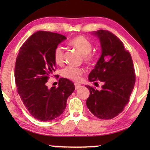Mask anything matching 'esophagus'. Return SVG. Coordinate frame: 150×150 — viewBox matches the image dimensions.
<instances>
[{"label": "esophagus", "mask_w": 150, "mask_h": 150, "mask_svg": "<svg viewBox=\"0 0 150 150\" xmlns=\"http://www.w3.org/2000/svg\"><path fill=\"white\" fill-rule=\"evenodd\" d=\"M74 85H75V88H76V89H79V88L81 87V85H80V84H79V83H74Z\"/></svg>", "instance_id": "esophagus-1"}]
</instances>
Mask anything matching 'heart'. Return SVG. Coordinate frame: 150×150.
<instances>
[{
	"label": "heart",
	"instance_id": "1",
	"mask_svg": "<svg viewBox=\"0 0 150 150\" xmlns=\"http://www.w3.org/2000/svg\"><path fill=\"white\" fill-rule=\"evenodd\" d=\"M69 44L76 49L82 55L84 56V61L88 65H93L95 63L96 57L91 54L93 48L92 44L84 36L79 35L71 39ZM53 58L57 65H62L64 61V50L62 46H58L54 48L53 52ZM83 69L81 67L68 66L63 69L61 71L63 77L71 81H78L81 79V76L83 74Z\"/></svg>",
	"mask_w": 150,
	"mask_h": 150
}]
</instances>
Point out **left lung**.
<instances>
[{
  "label": "left lung",
  "instance_id": "8db88e82",
  "mask_svg": "<svg viewBox=\"0 0 150 150\" xmlns=\"http://www.w3.org/2000/svg\"><path fill=\"white\" fill-rule=\"evenodd\" d=\"M92 33L99 38L102 54L89 74V81H100L103 85L100 91L87 86L90 95L86 104L94 116L110 120L128 103L134 87V68L130 52L117 37L105 30Z\"/></svg>",
  "mask_w": 150,
  "mask_h": 150
}]
</instances>
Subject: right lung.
Masks as SVG:
<instances>
[{
  "label": "right lung",
  "instance_id": "right-lung-1",
  "mask_svg": "<svg viewBox=\"0 0 150 150\" xmlns=\"http://www.w3.org/2000/svg\"><path fill=\"white\" fill-rule=\"evenodd\" d=\"M66 39L56 33L40 30L24 43L16 59L14 75L18 93L29 113L40 121L60 116L75 89L72 82L65 78L59 79L57 88L49 89L46 84L56 66L54 48Z\"/></svg>",
  "mask_w": 150,
  "mask_h": 150
}]
</instances>
